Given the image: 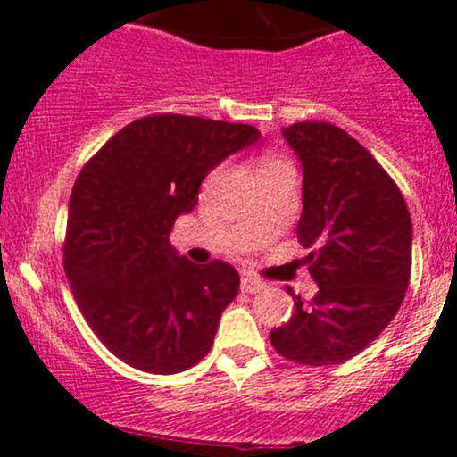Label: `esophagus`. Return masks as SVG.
<instances>
[{
	"mask_svg": "<svg viewBox=\"0 0 457 457\" xmlns=\"http://www.w3.org/2000/svg\"><path fill=\"white\" fill-rule=\"evenodd\" d=\"M265 287H267V285L262 283V280L252 278V276H245V278L241 280V289L245 294H258V292H262Z\"/></svg>",
	"mask_w": 457,
	"mask_h": 457,
	"instance_id": "obj_1",
	"label": "esophagus"
}]
</instances>
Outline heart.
I'll return each mask as SVG.
<instances>
[{
    "label": "heart",
    "mask_w": 457,
    "mask_h": 457,
    "mask_svg": "<svg viewBox=\"0 0 457 457\" xmlns=\"http://www.w3.org/2000/svg\"><path fill=\"white\" fill-rule=\"evenodd\" d=\"M270 168H287V165H285L283 161L274 159V156H265V159L261 161V165H258V170H270Z\"/></svg>",
    "instance_id": "1"
}]
</instances>
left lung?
Returning <instances> with one entry per match:
<instances>
[{
    "label": "left lung",
    "instance_id": "1",
    "mask_svg": "<svg viewBox=\"0 0 457 457\" xmlns=\"http://www.w3.org/2000/svg\"><path fill=\"white\" fill-rule=\"evenodd\" d=\"M303 168L298 241L310 247L318 292L271 329V345L287 361L310 367L349 361L385 329L403 305L411 276V216L382 165L327 121L283 128ZM289 292V289H287Z\"/></svg>",
    "mask_w": 457,
    "mask_h": 457
}]
</instances>
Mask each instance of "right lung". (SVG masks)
I'll return each instance as SVG.
<instances>
[{"mask_svg":"<svg viewBox=\"0 0 457 457\" xmlns=\"http://www.w3.org/2000/svg\"><path fill=\"white\" fill-rule=\"evenodd\" d=\"M258 139L245 123L156 114L121 128L77 177L63 267L87 325L126 365L168 376L210 352L241 278L223 261L190 262L170 232L203 179Z\"/></svg>","mask_w":457,"mask_h":457,"instance_id":"1","label":"right lung"}]
</instances>
